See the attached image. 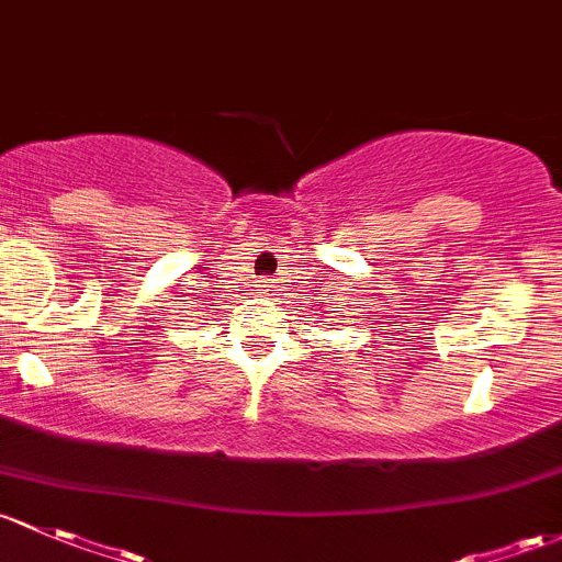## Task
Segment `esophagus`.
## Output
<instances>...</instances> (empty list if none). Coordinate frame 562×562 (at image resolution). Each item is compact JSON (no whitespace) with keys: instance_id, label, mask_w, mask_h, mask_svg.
<instances>
[{"instance_id":"1","label":"esophagus","mask_w":562,"mask_h":562,"mask_svg":"<svg viewBox=\"0 0 562 562\" xmlns=\"http://www.w3.org/2000/svg\"><path fill=\"white\" fill-rule=\"evenodd\" d=\"M271 288H274V285H271V282H269V280H263V285H261V291H263V293H271Z\"/></svg>"}]
</instances>
